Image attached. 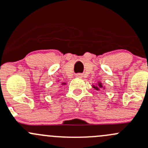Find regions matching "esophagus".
I'll list each match as a JSON object with an SVG mask.
<instances>
[{
  "label": "esophagus",
  "mask_w": 148,
  "mask_h": 148,
  "mask_svg": "<svg viewBox=\"0 0 148 148\" xmlns=\"http://www.w3.org/2000/svg\"><path fill=\"white\" fill-rule=\"evenodd\" d=\"M76 77H79V78H81V77H82V76L81 74H76Z\"/></svg>",
  "instance_id": "esophagus-1"
}]
</instances>
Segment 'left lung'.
<instances>
[{
  "label": "left lung",
  "instance_id": "1",
  "mask_svg": "<svg viewBox=\"0 0 148 148\" xmlns=\"http://www.w3.org/2000/svg\"><path fill=\"white\" fill-rule=\"evenodd\" d=\"M92 88H94L95 90H100V89H101V88L105 89V86L103 85V84H102L101 82L99 81V82H97V83L95 84V85L92 84Z\"/></svg>",
  "mask_w": 148,
  "mask_h": 148
}]
</instances>
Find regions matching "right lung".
Wrapping results in <instances>:
<instances>
[{
  "label": "right lung",
  "mask_w": 148,
  "mask_h": 148,
  "mask_svg": "<svg viewBox=\"0 0 148 148\" xmlns=\"http://www.w3.org/2000/svg\"><path fill=\"white\" fill-rule=\"evenodd\" d=\"M61 84H62V85H66V82H62V83H61Z\"/></svg>",
  "instance_id": "add662e5"
}]
</instances>
